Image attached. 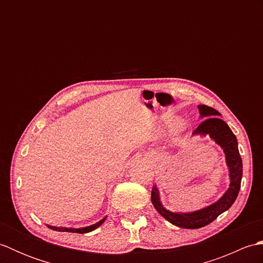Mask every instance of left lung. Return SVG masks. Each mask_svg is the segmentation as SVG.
I'll list each match as a JSON object with an SVG mask.
<instances>
[{
	"label": "left lung",
	"mask_w": 263,
	"mask_h": 263,
	"mask_svg": "<svg viewBox=\"0 0 263 263\" xmlns=\"http://www.w3.org/2000/svg\"><path fill=\"white\" fill-rule=\"evenodd\" d=\"M198 108L201 117H203L205 120L202 123H200L192 135H209L212 140H215V142L219 144L224 150L226 164L228 166V170H230V187L217 202L205 206L203 209L187 212V214H185V212H173L164 208L160 202L157 186L155 185L152 190V202L155 209L166 220L172 222L173 225L181 228H187V230H195V228H201L209 225L220 214L230 209L232 204L235 202L239 189H241L243 174L242 158L238 153L237 139L231 130V127L227 125L226 122L219 119L220 113L215 108L209 107L206 105H199Z\"/></svg>",
	"instance_id": "1"
}]
</instances>
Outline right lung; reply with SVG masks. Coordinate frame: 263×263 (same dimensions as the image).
Listing matches in <instances>:
<instances>
[{"label": "right lung", "mask_w": 263, "mask_h": 263, "mask_svg": "<svg viewBox=\"0 0 263 263\" xmlns=\"http://www.w3.org/2000/svg\"><path fill=\"white\" fill-rule=\"evenodd\" d=\"M106 217L103 218L102 220H99L97 224H93L91 226H87V227H83V228H65V227H55V226H49L47 225L48 228H51L53 231H58V232H69V233H79V234H85V233H89L93 230H96L97 227H99L100 225L103 224L105 221Z\"/></svg>", "instance_id": "right-lung-1"}]
</instances>
